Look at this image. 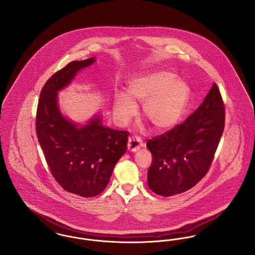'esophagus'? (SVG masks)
I'll return each instance as SVG.
<instances>
[{
  "instance_id": "1",
  "label": "esophagus",
  "mask_w": 255,
  "mask_h": 255,
  "mask_svg": "<svg viewBox=\"0 0 255 255\" xmlns=\"http://www.w3.org/2000/svg\"><path fill=\"white\" fill-rule=\"evenodd\" d=\"M143 146V142L140 137L138 136H130L128 141V149L132 152H135L139 150Z\"/></svg>"
}]
</instances>
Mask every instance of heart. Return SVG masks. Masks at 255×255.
Returning <instances> with one entry per match:
<instances>
[{
    "label": "heart",
    "mask_w": 255,
    "mask_h": 255,
    "mask_svg": "<svg viewBox=\"0 0 255 255\" xmlns=\"http://www.w3.org/2000/svg\"><path fill=\"white\" fill-rule=\"evenodd\" d=\"M189 97V89L173 73L155 71L133 78L126 87V97L114 99L115 119L127 124L136 114L135 105L142 103V115L155 129L164 130L181 119Z\"/></svg>",
    "instance_id": "heart-1"
}]
</instances>
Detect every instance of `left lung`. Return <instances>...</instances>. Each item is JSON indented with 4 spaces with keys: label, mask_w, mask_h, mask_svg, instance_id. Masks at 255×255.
Instances as JSON below:
<instances>
[{
    "label": "left lung",
    "mask_w": 255,
    "mask_h": 255,
    "mask_svg": "<svg viewBox=\"0 0 255 255\" xmlns=\"http://www.w3.org/2000/svg\"><path fill=\"white\" fill-rule=\"evenodd\" d=\"M225 119V104L213 83L204 102L184 122L147 141L153 158L147 177L150 189L169 197L200 182L213 161Z\"/></svg>",
    "instance_id": "obj_1"
}]
</instances>
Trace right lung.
Segmentation results:
<instances>
[{"label":"right lung","mask_w":255,"mask_h":255,"mask_svg":"<svg viewBox=\"0 0 255 255\" xmlns=\"http://www.w3.org/2000/svg\"><path fill=\"white\" fill-rule=\"evenodd\" d=\"M95 62L73 61L52 74L40 93L36 134L49 170L67 192L91 198L104 191L116 163L126 152L129 132L110 129L97 117L77 127L61 115L57 92Z\"/></svg>","instance_id":"right-lung-1"}]
</instances>
